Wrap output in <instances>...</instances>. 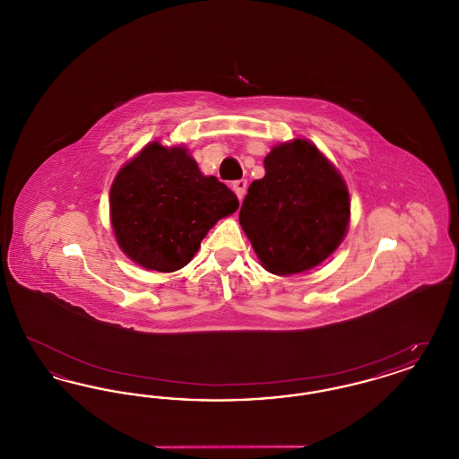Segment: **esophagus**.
Listing matches in <instances>:
<instances>
[{
  "label": "esophagus",
  "instance_id": "34e87169",
  "mask_svg": "<svg viewBox=\"0 0 459 459\" xmlns=\"http://www.w3.org/2000/svg\"><path fill=\"white\" fill-rule=\"evenodd\" d=\"M246 189H247V180L240 178V180L232 182V191L236 193V196L239 197V201H242V197L246 195Z\"/></svg>",
  "mask_w": 459,
  "mask_h": 459
}]
</instances>
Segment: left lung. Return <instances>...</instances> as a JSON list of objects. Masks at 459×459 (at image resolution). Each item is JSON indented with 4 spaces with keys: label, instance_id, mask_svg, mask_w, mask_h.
I'll list each match as a JSON object with an SVG mask.
<instances>
[{
    "label": "left lung",
    "instance_id": "8db88e82",
    "mask_svg": "<svg viewBox=\"0 0 459 459\" xmlns=\"http://www.w3.org/2000/svg\"><path fill=\"white\" fill-rule=\"evenodd\" d=\"M264 177L244 197L239 223L263 268L294 275L325 262L348 234L346 180L307 139H292L264 156Z\"/></svg>",
    "mask_w": 459,
    "mask_h": 459
}]
</instances>
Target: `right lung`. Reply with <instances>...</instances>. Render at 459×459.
Returning a JSON list of instances; mask_svg holds the SVG:
<instances>
[{
    "label": "right lung",
    "instance_id": "right-lung-1",
    "mask_svg": "<svg viewBox=\"0 0 459 459\" xmlns=\"http://www.w3.org/2000/svg\"><path fill=\"white\" fill-rule=\"evenodd\" d=\"M239 208L213 175L201 174L184 146L148 143L109 187V221L122 253L146 270L170 273L195 258L208 230Z\"/></svg>",
    "mask_w": 459,
    "mask_h": 459
}]
</instances>
